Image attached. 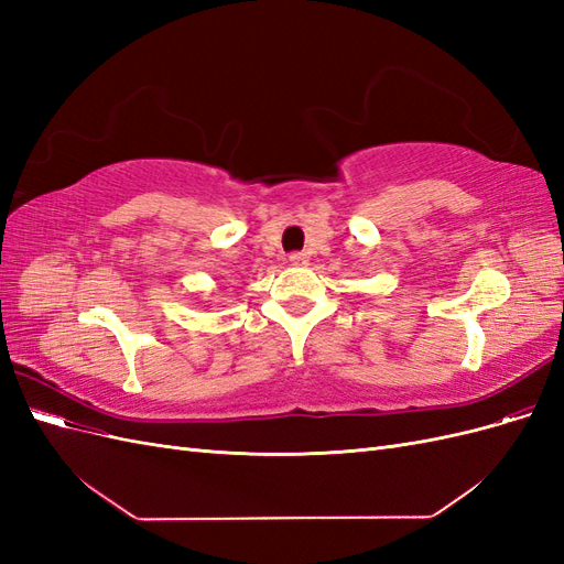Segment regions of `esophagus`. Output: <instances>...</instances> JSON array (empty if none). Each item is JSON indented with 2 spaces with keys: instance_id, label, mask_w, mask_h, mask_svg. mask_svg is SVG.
<instances>
[{
  "instance_id": "34e87169",
  "label": "esophagus",
  "mask_w": 564,
  "mask_h": 564,
  "mask_svg": "<svg viewBox=\"0 0 564 564\" xmlns=\"http://www.w3.org/2000/svg\"><path fill=\"white\" fill-rule=\"evenodd\" d=\"M289 263H292V265H308V253H305V251L289 253Z\"/></svg>"
}]
</instances>
